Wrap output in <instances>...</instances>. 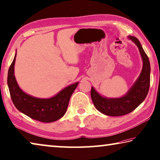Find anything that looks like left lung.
Instances as JSON below:
<instances>
[{"label":"left lung","mask_w":160,"mask_h":160,"mask_svg":"<svg viewBox=\"0 0 160 160\" xmlns=\"http://www.w3.org/2000/svg\"><path fill=\"white\" fill-rule=\"evenodd\" d=\"M138 48L143 61V68L138 79L125 95L119 98L103 97L92 88L91 97L98 111L108 116H122L132 112L145 100L150 88V64L149 59L139 40L136 37L128 36Z\"/></svg>","instance_id":"obj_1"}]
</instances>
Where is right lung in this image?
Instances as JSON below:
<instances>
[{
    "instance_id": "1",
    "label": "right lung",
    "mask_w": 160,
    "mask_h": 160,
    "mask_svg": "<svg viewBox=\"0 0 160 160\" xmlns=\"http://www.w3.org/2000/svg\"><path fill=\"white\" fill-rule=\"evenodd\" d=\"M17 52L8 74V85L14 106L28 117L42 122H52L62 118L67 110L69 100L79 84L66 87L54 97L48 98L34 97L23 92L14 76Z\"/></svg>"
}]
</instances>
